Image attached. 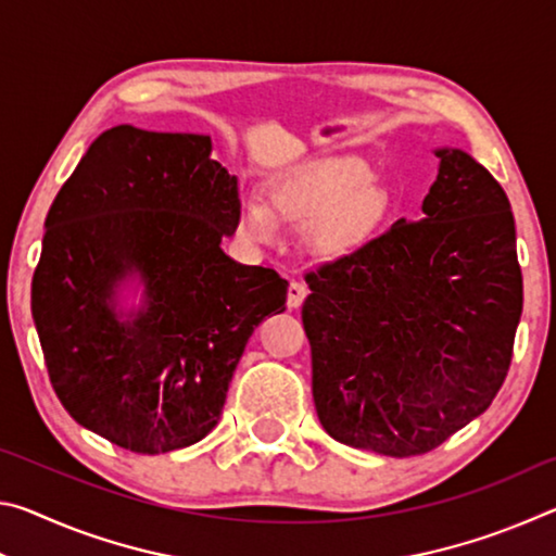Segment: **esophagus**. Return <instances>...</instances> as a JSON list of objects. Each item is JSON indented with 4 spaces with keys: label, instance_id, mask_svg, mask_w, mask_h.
Masks as SVG:
<instances>
[{
    "label": "esophagus",
    "instance_id": "obj_1",
    "mask_svg": "<svg viewBox=\"0 0 556 556\" xmlns=\"http://www.w3.org/2000/svg\"><path fill=\"white\" fill-rule=\"evenodd\" d=\"M306 294H308V289H306L304 281H291L289 289H287V306L299 308L301 304H304Z\"/></svg>",
    "mask_w": 556,
    "mask_h": 556
}]
</instances>
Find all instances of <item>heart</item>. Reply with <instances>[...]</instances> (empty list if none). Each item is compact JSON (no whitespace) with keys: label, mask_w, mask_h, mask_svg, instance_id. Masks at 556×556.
Returning <instances> with one entry per match:
<instances>
[{"label":"heart","mask_w":556,"mask_h":556,"mask_svg":"<svg viewBox=\"0 0 556 556\" xmlns=\"http://www.w3.org/2000/svg\"><path fill=\"white\" fill-rule=\"evenodd\" d=\"M277 215L308 225L306 242L318 255H341L378 228L388 213V193L372 181L370 172L351 162H326L296 168L271 186ZM242 230L255 240H271L277 218L265 203L242 201Z\"/></svg>","instance_id":"1"}]
</instances>
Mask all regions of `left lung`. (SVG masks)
<instances>
[{"label": "left lung", "instance_id": "8db88e82", "mask_svg": "<svg viewBox=\"0 0 556 556\" xmlns=\"http://www.w3.org/2000/svg\"><path fill=\"white\" fill-rule=\"evenodd\" d=\"M437 156L425 215L308 271L301 308L324 429L394 458L427 454L491 407L522 314L503 186L460 149Z\"/></svg>", "mask_w": 556, "mask_h": 556}]
</instances>
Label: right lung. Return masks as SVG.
Returning a JSON list of instances; mask_svg holds the SVG:
<instances>
[{
  "label": "right lung",
  "instance_id": "obj_1",
  "mask_svg": "<svg viewBox=\"0 0 556 556\" xmlns=\"http://www.w3.org/2000/svg\"><path fill=\"white\" fill-rule=\"evenodd\" d=\"M208 135L112 127L55 195L31 316L65 412L135 454H166L218 425L252 331L285 312L287 281L220 250L240 223L238 178ZM137 274L143 308L116 314Z\"/></svg>",
  "mask_w": 556,
  "mask_h": 556
}]
</instances>
